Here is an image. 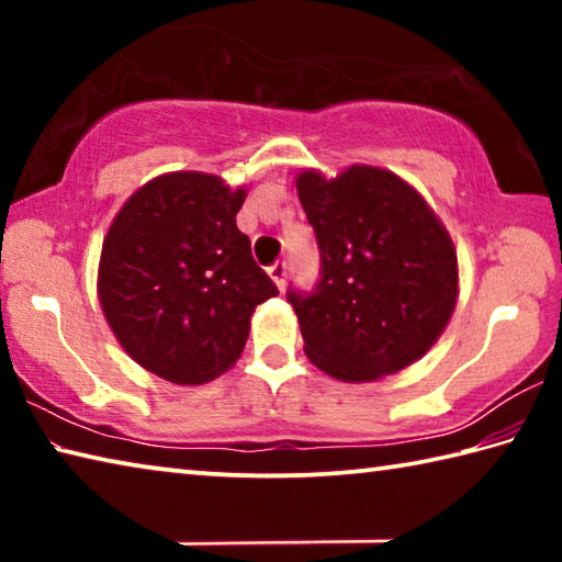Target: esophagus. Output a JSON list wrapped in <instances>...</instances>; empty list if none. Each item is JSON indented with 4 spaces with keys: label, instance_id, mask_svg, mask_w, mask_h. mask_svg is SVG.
Listing matches in <instances>:
<instances>
[{
    "label": "esophagus",
    "instance_id": "34e87169",
    "mask_svg": "<svg viewBox=\"0 0 562 562\" xmlns=\"http://www.w3.org/2000/svg\"><path fill=\"white\" fill-rule=\"evenodd\" d=\"M268 272H270L272 282L278 284V290H284V282H288V262H284V260L274 262Z\"/></svg>",
    "mask_w": 562,
    "mask_h": 562
}]
</instances>
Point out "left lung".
I'll list each match as a JSON object with an SVG mask.
<instances>
[{
  "label": "left lung",
  "instance_id": "8db88e82",
  "mask_svg": "<svg viewBox=\"0 0 562 562\" xmlns=\"http://www.w3.org/2000/svg\"><path fill=\"white\" fill-rule=\"evenodd\" d=\"M315 227L322 278L290 292L304 355L339 382H376L429 351L459 300V260L441 217L414 186L379 166L355 164L325 178H294Z\"/></svg>",
  "mask_w": 562,
  "mask_h": 562
}]
</instances>
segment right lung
Segmentation results:
<instances>
[{
  "label": "right lung",
  "mask_w": 562,
  "mask_h": 562,
  "mask_svg": "<svg viewBox=\"0 0 562 562\" xmlns=\"http://www.w3.org/2000/svg\"><path fill=\"white\" fill-rule=\"evenodd\" d=\"M245 195L203 170L164 173L103 237V317L123 351L166 382L198 386L233 369L255 307L278 294L235 225Z\"/></svg>",
  "instance_id": "1"
}]
</instances>
